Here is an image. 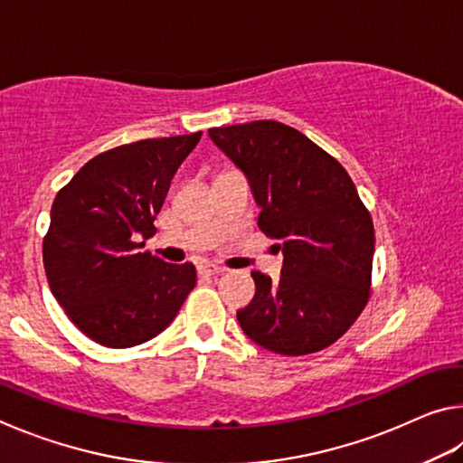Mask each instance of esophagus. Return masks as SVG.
<instances>
[{"label": "esophagus", "instance_id": "esophagus-1", "mask_svg": "<svg viewBox=\"0 0 463 463\" xmlns=\"http://www.w3.org/2000/svg\"><path fill=\"white\" fill-rule=\"evenodd\" d=\"M224 269L218 268L214 263H200L198 265V273L202 278H210V276H218V273H222Z\"/></svg>", "mask_w": 463, "mask_h": 463}]
</instances>
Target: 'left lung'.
Returning <instances> with one entry per match:
<instances>
[{
  "label": "left lung",
  "instance_id": "1",
  "mask_svg": "<svg viewBox=\"0 0 463 463\" xmlns=\"http://www.w3.org/2000/svg\"><path fill=\"white\" fill-rule=\"evenodd\" d=\"M208 135L245 174L261 208L257 224L284 253L278 281L250 273L255 296L239 325L273 354H317L370 300L372 216L341 163L292 127L255 120Z\"/></svg>",
  "mask_w": 463,
  "mask_h": 463
}]
</instances>
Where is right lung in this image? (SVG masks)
Here are the masks:
<instances>
[{
  "label": "right lung",
  "mask_w": 463,
  "mask_h": 463,
  "mask_svg": "<svg viewBox=\"0 0 463 463\" xmlns=\"http://www.w3.org/2000/svg\"><path fill=\"white\" fill-rule=\"evenodd\" d=\"M202 132L146 138L93 156L57 194L43 242L46 279L91 341L124 349L171 325L195 286L192 263H165L140 247L171 177Z\"/></svg>",
  "instance_id": "obj_1"
}]
</instances>
